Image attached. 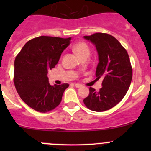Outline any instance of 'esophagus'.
Returning <instances> with one entry per match:
<instances>
[{"instance_id": "obj_1", "label": "esophagus", "mask_w": 151, "mask_h": 151, "mask_svg": "<svg viewBox=\"0 0 151 151\" xmlns=\"http://www.w3.org/2000/svg\"><path fill=\"white\" fill-rule=\"evenodd\" d=\"M74 86L76 87V88H81L82 86H83V85H82L81 84H78V83H75V84H74Z\"/></svg>"}]
</instances>
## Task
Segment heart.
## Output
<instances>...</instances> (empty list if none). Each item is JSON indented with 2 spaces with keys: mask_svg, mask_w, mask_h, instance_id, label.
Returning a JSON list of instances; mask_svg holds the SVG:
<instances>
[{
  "mask_svg": "<svg viewBox=\"0 0 151 151\" xmlns=\"http://www.w3.org/2000/svg\"><path fill=\"white\" fill-rule=\"evenodd\" d=\"M73 50L77 54V55H78L81 58L84 57H88L91 52L88 45L83 42H77L73 47Z\"/></svg>",
  "mask_w": 151,
  "mask_h": 151,
  "instance_id": "heart-1",
  "label": "heart"
}]
</instances>
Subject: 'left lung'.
Returning <instances> with one entry per match:
<instances>
[{
    "mask_svg": "<svg viewBox=\"0 0 151 151\" xmlns=\"http://www.w3.org/2000/svg\"><path fill=\"white\" fill-rule=\"evenodd\" d=\"M84 38L95 45L99 55L96 80L102 77L99 91L90 88L83 100L85 106L96 112L108 110L117 105L127 93L132 79V67L126 49L111 35L96 33Z\"/></svg>",
    "mask_w": 151,
    "mask_h": 151,
    "instance_id": "1",
    "label": "left lung"
}]
</instances>
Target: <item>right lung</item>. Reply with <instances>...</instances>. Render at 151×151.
I'll use <instances>...</instances> for the list:
<instances>
[{"label": "right lung", "instance_id": "add662e5", "mask_svg": "<svg viewBox=\"0 0 151 151\" xmlns=\"http://www.w3.org/2000/svg\"><path fill=\"white\" fill-rule=\"evenodd\" d=\"M71 38L42 36L28 41L16 56L14 83L22 101L40 112L52 110L60 104L67 83L50 85L47 73L54 68Z\"/></svg>", "mask_w": 151, "mask_h": 151}]
</instances>
